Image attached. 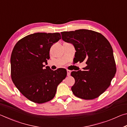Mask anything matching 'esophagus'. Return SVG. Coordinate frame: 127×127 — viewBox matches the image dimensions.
I'll use <instances>...</instances> for the list:
<instances>
[{"label": "esophagus", "instance_id": "1", "mask_svg": "<svg viewBox=\"0 0 127 127\" xmlns=\"http://www.w3.org/2000/svg\"><path fill=\"white\" fill-rule=\"evenodd\" d=\"M66 72H67V76H69L70 74V70L67 69V70H66Z\"/></svg>", "mask_w": 127, "mask_h": 127}]
</instances>
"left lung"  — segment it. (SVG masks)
I'll return each mask as SVG.
<instances>
[{"label":"left lung","mask_w":127,"mask_h":127,"mask_svg":"<svg viewBox=\"0 0 127 127\" xmlns=\"http://www.w3.org/2000/svg\"><path fill=\"white\" fill-rule=\"evenodd\" d=\"M63 41L73 45L77 62L86 61L83 70L73 71L75 79L72 91L85 100L98 97L106 91L116 73V64L110 42L102 34L81 29L61 32Z\"/></svg>","instance_id":"8db88e82"}]
</instances>
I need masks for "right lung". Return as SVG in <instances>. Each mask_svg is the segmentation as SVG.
Segmentation results:
<instances>
[{"label": "right lung", "mask_w": 127, "mask_h": 127, "mask_svg": "<svg viewBox=\"0 0 127 127\" xmlns=\"http://www.w3.org/2000/svg\"><path fill=\"white\" fill-rule=\"evenodd\" d=\"M61 38L59 33L37 32L18 41L13 49L10 65L13 82L23 96L38 104L54 97L58 85L66 76V70H53L45 66L50 59L53 44Z\"/></svg>", "instance_id": "obj_1"}]
</instances>
